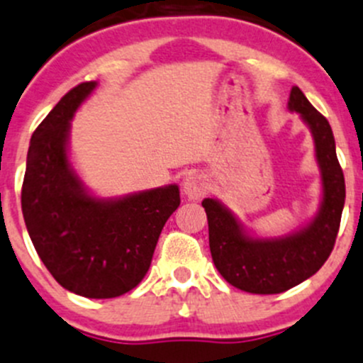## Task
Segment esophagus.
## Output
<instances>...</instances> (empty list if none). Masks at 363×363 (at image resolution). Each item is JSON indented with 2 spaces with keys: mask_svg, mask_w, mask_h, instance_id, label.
Masks as SVG:
<instances>
[{
  "mask_svg": "<svg viewBox=\"0 0 363 363\" xmlns=\"http://www.w3.org/2000/svg\"><path fill=\"white\" fill-rule=\"evenodd\" d=\"M184 192L189 199H199L206 192V182L201 174H189L184 179Z\"/></svg>",
  "mask_w": 363,
  "mask_h": 363,
  "instance_id": "34e87169",
  "label": "esophagus"
}]
</instances>
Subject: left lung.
Wrapping results in <instances>:
<instances>
[{"label":"left lung","instance_id":"1","mask_svg":"<svg viewBox=\"0 0 363 363\" xmlns=\"http://www.w3.org/2000/svg\"><path fill=\"white\" fill-rule=\"evenodd\" d=\"M289 108L301 113L315 140V157L323 172V205L319 216L299 233L278 240L247 237L239 223L216 199H203L208 219V242L217 271L230 285L251 294H279L315 274L333 251L346 184L326 117L317 112L299 87H292Z\"/></svg>","mask_w":363,"mask_h":363}]
</instances>
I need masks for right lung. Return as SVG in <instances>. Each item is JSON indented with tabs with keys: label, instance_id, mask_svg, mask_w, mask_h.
<instances>
[{
	"label": "right lung",
	"instance_id": "1",
	"mask_svg": "<svg viewBox=\"0 0 363 363\" xmlns=\"http://www.w3.org/2000/svg\"><path fill=\"white\" fill-rule=\"evenodd\" d=\"M96 89L72 87L30 140L21 208L37 255L62 287L91 299L135 289L151 265L162 228L179 206L176 185L117 201L91 198L67 160L69 121Z\"/></svg>",
	"mask_w": 363,
	"mask_h": 363
}]
</instances>
